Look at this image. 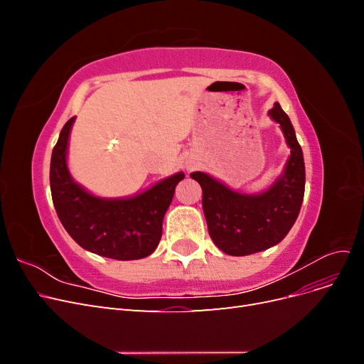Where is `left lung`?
Wrapping results in <instances>:
<instances>
[{"label":"left lung","instance_id":"left-lung-1","mask_svg":"<svg viewBox=\"0 0 364 364\" xmlns=\"http://www.w3.org/2000/svg\"><path fill=\"white\" fill-rule=\"evenodd\" d=\"M281 126L290 158L282 176L261 194H243L228 188L211 176H190L202 186V206L208 232L214 245L228 255L245 257L278 245L294 225L305 191V164L289 115L279 103L269 111Z\"/></svg>","mask_w":364,"mask_h":364}]
</instances>
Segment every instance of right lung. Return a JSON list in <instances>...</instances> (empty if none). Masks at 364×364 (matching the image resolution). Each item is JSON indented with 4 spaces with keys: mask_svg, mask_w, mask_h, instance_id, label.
<instances>
[{
    "mask_svg": "<svg viewBox=\"0 0 364 364\" xmlns=\"http://www.w3.org/2000/svg\"><path fill=\"white\" fill-rule=\"evenodd\" d=\"M74 119L60 130L50 164L51 197L60 223L77 245L100 257L119 261L149 257L159 245L164 215L185 174L176 173L126 199L95 197L73 181L67 167Z\"/></svg>",
    "mask_w": 364,
    "mask_h": 364,
    "instance_id": "1",
    "label": "right lung"
}]
</instances>
